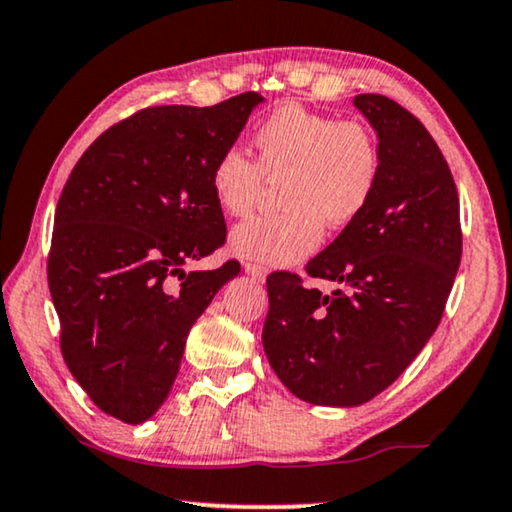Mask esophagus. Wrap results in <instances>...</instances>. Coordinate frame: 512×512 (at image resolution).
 <instances>
[{
    "label": "esophagus",
    "instance_id": "34e87169",
    "mask_svg": "<svg viewBox=\"0 0 512 512\" xmlns=\"http://www.w3.org/2000/svg\"><path fill=\"white\" fill-rule=\"evenodd\" d=\"M243 269H246L248 276H253L255 280H264L266 278V266H262V264L246 262V266H243Z\"/></svg>",
    "mask_w": 512,
    "mask_h": 512
}]
</instances>
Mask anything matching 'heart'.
<instances>
[{
	"instance_id": "b5f03b06",
	"label": "heart",
	"mask_w": 512,
	"mask_h": 512,
	"mask_svg": "<svg viewBox=\"0 0 512 512\" xmlns=\"http://www.w3.org/2000/svg\"><path fill=\"white\" fill-rule=\"evenodd\" d=\"M257 164L229 146L215 157L208 183L215 204L232 218L253 211L266 178H283V213L259 215L229 236L241 259L290 266L320 246L325 220L350 225L371 204L380 181L376 136L355 120L311 113L297 104L280 106L255 132Z\"/></svg>"
}]
</instances>
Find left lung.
Wrapping results in <instances>:
<instances>
[{"label":"left lung","mask_w":512,"mask_h":512,"mask_svg":"<svg viewBox=\"0 0 512 512\" xmlns=\"http://www.w3.org/2000/svg\"><path fill=\"white\" fill-rule=\"evenodd\" d=\"M355 106L378 134L376 194L306 264L341 287L308 290L287 271L266 278V359L315 406H362L387 390L436 331L462 259L457 185L427 127L383 95H357Z\"/></svg>","instance_id":"1"}]
</instances>
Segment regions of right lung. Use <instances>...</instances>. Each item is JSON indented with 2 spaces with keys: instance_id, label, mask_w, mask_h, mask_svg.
Returning a JSON list of instances; mask_svg holds the SVG:
<instances>
[{
  "instance_id": "1",
  "label": "right lung",
  "mask_w": 512,
  "mask_h": 512,
  "mask_svg": "<svg viewBox=\"0 0 512 512\" xmlns=\"http://www.w3.org/2000/svg\"><path fill=\"white\" fill-rule=\"evenodd\" d=\"M264 102L150 106L106 129L55 208L48 287L71 376L97 408L141 424L169 397L187 334L241 264L185 271L225 243L208 174Z\"/></svg>"
}]
</instances>
